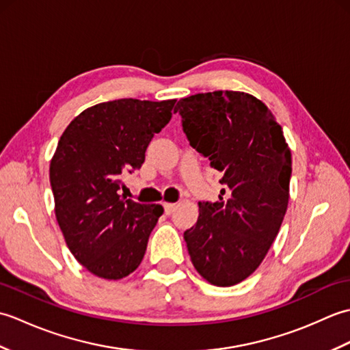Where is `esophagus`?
<instances>
[{
  "instance_id": "obj_1",
  "label": "esophagus",
  "mask_w": 350,
  "mask_h": 350,
  "mask_svg": "<svg viewBox=\"0 0 350 350\" xmlns=\"http://www.w3.org/2000/svg\"><path fill=\"white\" fill-rule=\"evenodd\" d=\"M174 211H176L174 203H163V212H165V215H171Z\"/></svg>"
}]
</instances>
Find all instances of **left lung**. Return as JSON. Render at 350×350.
Listing matches in <instances>:
<instances>
[{"label":"left lung","mask_w":350,"mask_h":350,"mask_svg":"<svg viewBox=\"0 0 350 350\" xmlns=\"http://www.w3.org/2000/svg\"><path fill=\"white\" fill-rule=\"evenodd\" d=\"M174 113L226 185L219 202L198 203L197 224L183 233L191 262L211 284L234 286L257 269L280 232L290 148L269 108L248 93H198L177 102Z\"/></svg>","instance_id":"obj_1"}]
</instances>
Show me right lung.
<instances>
[{"mask_svg":"<svg viewBox=\"0 0 350 350\" xmlns=\"http://www.w3.org/2000/svg\"><path fill=\"white\" fill-rule=\"evenodd\" d=\"M176 99H118L73 118L49 165L55 217L70 252L87 271L120 280L137 269L161 204L118 194L126 173L139 170L154 133L165 128Z\"/></svg>","mask_w":350,"mask_h":350,"instance_id":"add662e5","label":"right lung"}]
</instances>
